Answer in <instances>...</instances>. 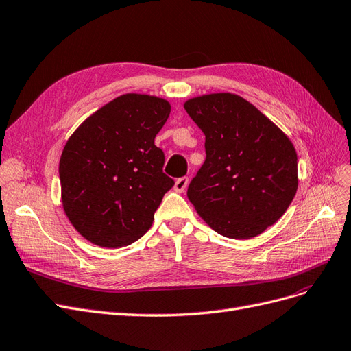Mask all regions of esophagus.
I'll return each mask as SVG.
<instances>
[{"instance_id": "obj_1", "label": "esophagus", "mask_w": 351, "mask_h": 351, "mask_svg": "<svg viewBox=\"0 0 351 351\" xmlns=\"http://www.w3.org/2000/svg\"><path fill=\"white\" fill-rule=\"evenodd\" d=\"M188 184H189V179H188L186 176H182V178L176 179V182H175V191H178V192H184V191L186 189Z\"/></svg>"}]
</instances>
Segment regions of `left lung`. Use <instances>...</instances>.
Instances as JSON below:
<instances>
[{"label":"left lung","instance_id":"obj_1","mask_svg":"<svg viewBox=\"0 0 351 351\" xmlns=\"http://www.w3.org/2000/svg\"><path fill=\"white\" fill-rule=\"evenodd\" d=\"M185 110L206 135V162L188 199L213 230L250 239L274 224L298 189V154L287 135L232 93L189 99Z\"/></svg>","mask_w":351,"mask_h":351}]
</instances>
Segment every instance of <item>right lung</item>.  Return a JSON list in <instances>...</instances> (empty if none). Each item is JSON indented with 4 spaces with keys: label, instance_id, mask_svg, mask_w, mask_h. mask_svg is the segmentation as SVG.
<instances>
[{
    "label": "right lung",
    "instance_id": "1",
    "mask_svg": "<svg viewBox=\"0 0 351 351\" xmlns=\"http://www.w3.org/2000/svg\"><path fill=\"white\" fill-rule=\"evenodd\" d=\"M171 114L160 97L128 93L88 117L60 160L62 206L75 230L104 247H122L152 228L175 180L154 144Z\"/></svg>",
    "mask_w": 351,
    "mask_h": 351
}]
</instances>
